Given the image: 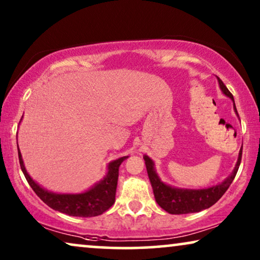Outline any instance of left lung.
<instances>
[{"label":"left lung","mask_w":260,"mask_h":260,"mask_svg":"<svg viewBox=\"0 0 260 260\" xmlns=\"http://www.w3.org/2000/svg\"><path fill=\"white\" fill-rule=\"evenodd\" d=\"M218 81L222 93L230 97L234 103L232 93L225 86L222 80L218 78ZM234 110L237 112L236 105H234ZM241 154H243V148L240 149L236 168H234L232 174L223 182L216 184V186L206 188V189H181V188L168 186V184L163 183L157 174H156L152 159L145 155L143 158L145 161V167H147L149 180H150L152 190H154L155 200L159 207L165 209L166 212L170 213V214H188V213H197L202 211V209L209 208L225 194L231 183L233 182L238 169H239Z\"/></svg>","instance_id":"obj_1"}]
</instances>
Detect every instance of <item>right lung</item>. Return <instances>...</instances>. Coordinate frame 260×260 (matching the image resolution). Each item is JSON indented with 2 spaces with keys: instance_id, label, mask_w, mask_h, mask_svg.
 I'll use <instances>...</instances> for the list:
<instances>
[{
  "instance_id": "1",
  "label": "right lung",
  "mask_w": 260,
  "mask_h": 260,
  "mask_svg": "<svg viewBox=\"0 0 260 260\" xmlns=\"http://www.w3.org/2000/svg\"><path fill=\"white\" fill-rule=\"evenodd\" d=\"M19 151V161L24 177L29 183L31 189L35 194L45 202L46 205L54 209L71 216H83V218H91V216L101 215L108 211L116 200L117 181H118V170L124 159L127 156H123L116 161H112L108 166V174L102 181L95 183L90 189L79 194H56L48 191L35 182L29 176L24 168L22 156Z\"/></svg>"
}]
</instances>
